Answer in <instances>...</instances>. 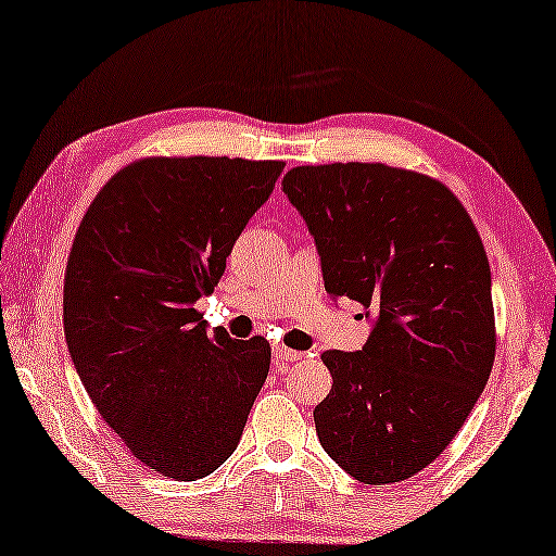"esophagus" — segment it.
<instances>
[{"instance_id": "obj_1", "label": "esophagus", "mask_w": 556, "mask_h": 556, "mask_svg": "<svg viewBox=\"0 0 556 556\" xmlns=\"http://www.w3.org/2000/svg\"><path fill=\"white\" fill-rule=\"evenodd\" d=\"M302 357V352H296V350H287V346H275V362H277V367H285L287 362H296Z\"/></svg>"}]
</instances>
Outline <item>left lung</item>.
I'll list each match as a JSON object with an SVG mask.
<instances>
[{
	"mask_svg": "<svg viewBox=\"0 0 556 556\" xmlns=\"http://www.w3.org/2000/svg\"><path fill=\"white\" fill-rule=\"evenodd\" d=\"M309 227L325 289L377 314L359 352L329 350L314 409L325 452L364 484L432 464L494 364L492 271L464 204L427 174L379 162L294 167L281 179Z\"/></svg>",
	"mask_w": 556,
	"mask_h": 556,
	"instance_id": "obj_1",
	"label": "left lung"
}]
</instances>
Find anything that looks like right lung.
<instances>
[{"label": "right lung", "instance_id": "obj_1", "mask_svg": "<svg viewBox=\"0 0 556 556\" xmlns=\"http://www.w3.org/2000/svg\"><path fill=\"white\" fill-rule=\"evenodd\" d=\"M285 162L147 156L99 189L72 242L64 334L89 400L127 450L194 482L237 450L269 375L264 337L206 331L214 292Z\"/></svg>", "mask_w": 556, "mask_h": 556}]
</instances>
